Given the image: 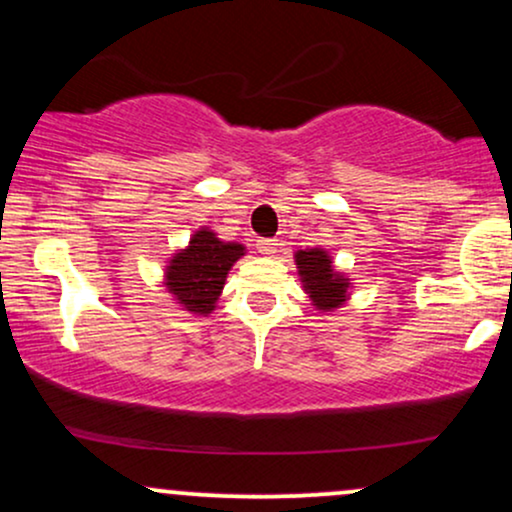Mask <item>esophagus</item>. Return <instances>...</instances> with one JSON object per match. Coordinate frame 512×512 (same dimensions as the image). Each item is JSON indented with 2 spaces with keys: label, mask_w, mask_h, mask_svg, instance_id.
I'll return each instance as SVG.
<instances>
[{
  "label": "esophagus",
  "mask_w": 512,
  "mask_h": 512,
  "mask_svg": "<svg viewBox=\"0 0 512 512\" xmlns=\"http://www.w3.org/2000/svg\"><path fill=\"white\" fill-rule=\"evenodd\" d=\"M255 245H257V250H260V255H267V257H272L274 252L279 250V243L272 238H260Z\"/></svg>",
  "instance_id": "34e87169"
}]
</instances>
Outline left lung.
Returning <instances> with one entry per match:
<instances>
[{
	"label": "left lung",
	"mask_w": 512,
	"mask_h": 512,
	"mask_svg": "<svg viewBox=\"0 0 512 512\" xmlns=\"http://www.w3.org/2000/svg\"><path fill=\"white\" fill-rule=\"evenodd\" d=\"M296 264L303 289L317 310H334L346 301V296H349V279H344V274L334 272L330 255L325 250H298Z\"/></svg>",
	"instance_id": "1"
}]
</instances>
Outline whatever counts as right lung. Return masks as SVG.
I'll use <instances>...</instances> for the list:
<instances>
[{
    "mask_svg": "<svg viewBox=\"0 0 512 512\" xmlns=\"http://www.w3.org/2000/svg\"><path fill=\"white\" fill-rule=\"evenodd\" d=\"M245 255L240 243H223L202 228L190 238L185 250L175 252L166 269L168 291L178 298L185 310L195 315H209L219 301L228 269Z\"/></svg>",
    "mask_w": 512,
    "mask_h": 512,
    "instance_id": "1",
    "label": "right lung"
}]
</instances>
